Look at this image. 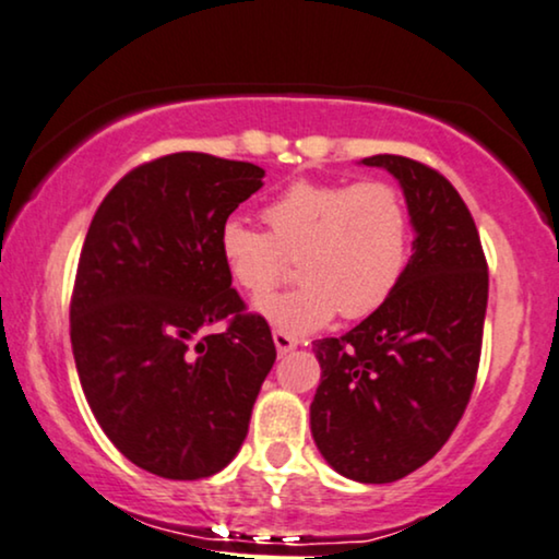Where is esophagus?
I'll return each mask as SVG.
<instances>
[{"instance_id": "34e87169", "label": "esophagus", "mask_w": 559, "mask_h": 559, "mask_svg": "<svg viewBox=\"0 0 559 559\" xmlns=\"http://www.w3.org/2000/svg\"><path fill=\"white\" fill-rule=\"evenodd\" d=\"M273 343H275V350H278V356H286V353H292L299 341H296L294 335H288L284 330H273ZM307 345V343H304Z\"/></svg>"}]
</instances>
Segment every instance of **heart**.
Returning a JSON list of instances; mask_svg holds the SVG:
<instances>
[{
	"label": "heart",
	"instance_id": "b5f03b06",
	"mask_svg": "<svg viewBox=\"0 0 559 559\" xmlns=\"http://www.w3.org/2000/svg\"><path fill=\"white\" fill-rule=\"evenodd\" d=\"M267 231L229 218L218 231V255L231 284L265 296L296 260L301 284L255 309L286 332H312L341 312L371 314L390 299L409 255V216L386 182L299 180L263 209Z\"/></svg>",
	"mask_w": 559,
	"mask_h": 559
}]
</instances>
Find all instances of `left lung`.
I'll return each instance as SVG.
<instances>
[{
  "instance_id": "obj_1",
  "label": "left lung",
  "mask_w": 559,
  "mask_h": 559,
  "mask_svg": "<svg viewBox=\"0 0 559 559\" xmlns=\"http://www.w3.org/2000/svg\"><path fill=\"white\" fill-rule=\"evenodd\" d=\"M361 165L400 182L413 255L377 312L314 341L322 379L309 420L337 475L384 485L433 459L462 420L483 348L487 263L475 218L443 175L397 154Z\"/></svg>"
}]
</instances>
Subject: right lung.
Here are the masks:
<instances>
[{
  "mask_svg": "<svg viewBox=\"0 0 559 559\" xmlns=\"http://www.w3.org/2000/svg\"><path fill=\"white\" fill-rule=\"evenodd\" d=\"M265 169L203 152L131 169L92 218L72 296V350L105 436L165 479L222 472L242 447L275 345L218 255ZM230 317V328H205Z\"/></svg>",
  "mask_w": 559,
  "mask_h": 559,
  "instance_id": "1",
  "label": "right lung"
}]
</instances>
